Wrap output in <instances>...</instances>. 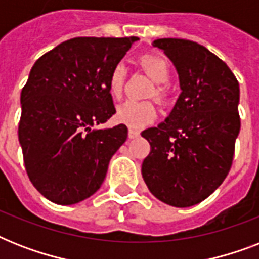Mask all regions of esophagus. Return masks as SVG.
<instances>
[{
    "instance_id": "obj_1",
    "label": "esophagus",
    "mask_w": 259,
    "mask_h": 259,
    "mask_svg": "<svg viewBox=\"0 0 259 259\" xmlns=\"http://www.w3.org/2000/svg\"><path fill=\"white\" fill-rule=\"evenodd\" d=\"M140 137V132L136 129H129V138L130 140H133V138Z\"/></svg>"
}]
</instances>
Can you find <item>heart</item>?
Segmentation results:
<instances>
[{
	"instance_id": "obj_1",
	"label": "heart",
	"mask_w": 259,
	"mask_h": 259,
	"mask_svg": "<svg viewBox=\"0 0 259 259\" xmlns=\"http://www.w3.org/2000/svg\"><path fill=\"white\" fill-rule=\"evenodd\" d=\"M138 62L142 66V68L146 71L153 82L158 84L153 91L154 97L158 99L165 98V90L161 87V83H165L169 78V67L165 59L157 55H142L138 59ZM126 78V66L123 63H117L113 67V70L109 75L107 80V90L111 97L119 98L122 91H123V84H125ZM157 115V109L156 106L149 101H136V99H127L123 103L117 107L115 111V118L118 122L125 123L129 127L133 129H140L144 127L148 123L153 121Z\"/></svg>"
}]
</instances>
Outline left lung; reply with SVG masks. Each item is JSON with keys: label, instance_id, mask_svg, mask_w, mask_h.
<instances>
[{"label": "left lung", "instance_id": "8db88e82", "mask_svg": "<svg viewBox=\"0 0 259 259\" xmlns=\"http://www.w3.org/2000/svg\"><path fill=\"white\" fill-rule=\"evenodd\" d=\"M179 74L181 93L169 115L141 136L150 144L142 177L153 196L184 208L200 203L227 176L241 119L239 83L205 47L184 38H157Z\"/></svg>", "mask_w": 259, "mask_h": 259}]
</instances>
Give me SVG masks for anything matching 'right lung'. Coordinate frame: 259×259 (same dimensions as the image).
<instances>
[{"mask_svg": "<svg viewBox=\"0 0 259 259\" xmlns=\"http://www.w3.org/2000/svg\"><path fill=\"white\" fill-rule=\"evenodd\" d=\"M138 37H75L34 63L21 91L18 141L34 188L70 205L101 188L127 127L91 130L115 114L107 80Z\"/></svg>", "mask_w": 259, "mask_h": 259, "instance_id": "add662e5", "label": "right lung"}]
</instances>
